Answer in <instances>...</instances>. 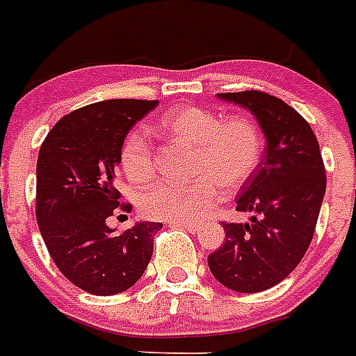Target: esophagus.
I'll list each match as a JSON object with an SVG mask.
<instances>
[{"instance_id":"esophagus-1","label":"esophagus","mask_w":356,"mask_h":356,"mask_svg":"<svg viewBox=\"0 0 356 356\" xmlns=\"http://www.w3.org/2000/svg\"><path fill=\"white\" fill-rule=\"evenodd\" d=\"M172 226H181V227H186L187 232H198L200 229V224H196V222H189V220H172Z\"/></svg>"}]
</instances>
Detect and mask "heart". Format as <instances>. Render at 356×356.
I'll return each mask as SVG.
<instances>
[{
  "instance_id": "b5f03b06",
  "label": "heart",
  "mask_w": 356,
  "mask_h": 356,
  "mask_svg": "<svg viewBox=\"0 0 356 356\" xmlns=\"http://www.w3.org/2000/svg\"><path fill=\"white\" fill-rule=\"evenodd\" d=\"M158 129L193 147L187 184H158L139 200L141 211L160 220H200L218 206L226 191H237L255 175L264 154L259 124L248 118L222 119L200 106H178L160 119ZM119 167L132 184L154 178V149L143 134L132 130L119 149Z\"/></svg>"
}]
</instances>
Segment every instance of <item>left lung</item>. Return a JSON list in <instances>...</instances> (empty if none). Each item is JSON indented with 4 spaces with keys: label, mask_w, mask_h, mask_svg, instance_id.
<instances>
[{
    "label": "left lung",
    "mask_w": 356,
    "mask_h": 356,
    "mask_svg": "<svg viewBox=\"0 0 356 356\" xmlns=\"http://www.w3.org/2000/svg\"><path fill=\"white\" fill-rule=\"evenodd\" d=\"M255 115L266 152L237 198L246 224L222 222L226 241L207 264L218 283L235 292H263L300 264L314 235L325 195V167L311 124L270 93H218Z\"/></svg>",
    "instance_id": "1"
}]
</instances>
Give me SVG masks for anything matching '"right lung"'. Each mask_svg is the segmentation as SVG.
I'll list each match as a JSON object with an SVG mask.
<instances>
[{"instance_id":"add662e5","label":"right lung","mask_w":356,"mask_h":356,"mask_svg":"<svg viewBox=\"0 0 356 356\" xmlns=\"http://www.w3.org/2000/svg\"><path fill=\"white\" fill-rule=\"evenodd\" d=\"M158 101L112 99L67 113L40 147L36 220L51 259L64 277L95 296L129 291L147 270L161 222L108 227L121 204L119 149L124 136Z\"/></svg>"}]
</instances>
